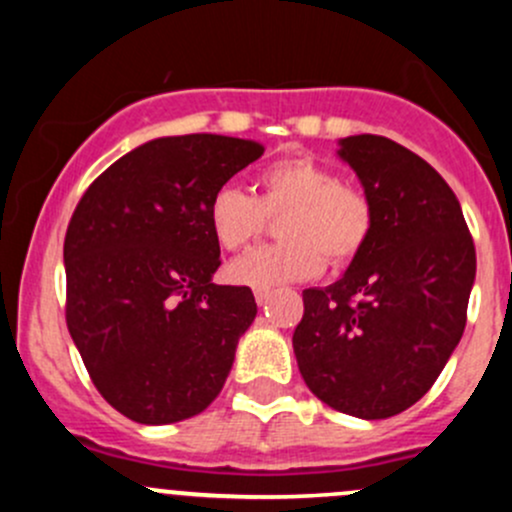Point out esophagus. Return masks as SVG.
<instances>
[{
    "label": "esophagus",
    "instance_id": "1",
    "mask_svg": "<svg viewBox=\"0 0 512 512\" xmlns=\"http://www.w3.org/2000/svg\"><path fill=\"white\" fill-rule=\"evenodd\" d=\"M270 287H257L255 289V299H257V304H265L267 299H270Z\"/></svg>",
    "mask_w": 512,
    "mask_h": 512
}]
</instances>
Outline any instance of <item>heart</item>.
<instances>
[{
    "label": "heart",
    "instance_id": "b5f03b06",
    "mask_svg": "<svg viewBox=\"0 0 512 512\" xmlns=\"http://www.w3.org/2000/svg\"><path fill=\"white\" fill-rule=\"evenodd\" d=\"M277 215H285L280 223L285 242L232 262V280L252 287L309 280L324 270L327 260L337 267L349 265L374 230L369 198L309 156H289L262 168L257 195L237 185H220L208 203L210 230L227 252L250 247Z\"/></svg>",
    "mask_w": 512,
    "mask_h": 512
}]
</instances>
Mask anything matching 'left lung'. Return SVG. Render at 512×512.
<instances>
[{"mask_svg": "<svg viewBox=\"0 0 512 512\" xmlns=\"http://www.w3.org/2000/svg\"><path fill=\"white\" fill-rule=\"evenodd\" d=\"M339 156L364 185L374 230L342 280L304 289L292 347L317 399L376 421L414 406L461 342L476 245L456 193L409 148L361 133Z\"/></svg>", "mask_w": 512, "mask_h": 512, "instance_id": "8db88e82", "label": "left lung"}]
</instances>
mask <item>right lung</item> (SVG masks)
Returning a JSON list of instances; mask_svg holds the SVG:
<instances>
[{"instance_id":"obj_1","label":"right lung","mask_w":512,"mask_h":512,"mask_svg":"<svg viewBox=\"0 0 512 512\" xmlns=\"http://www.w3.org/2000/svg\"><path fill=\"white\" fill-rule=\"evenodd\" d=\"M265 153L190 133L143 143L86 188L64 237L66 327L98 394L148 426L208 409L257 314L250 287L213 285L210 195Z\"/></svg>"}]
</instances>
